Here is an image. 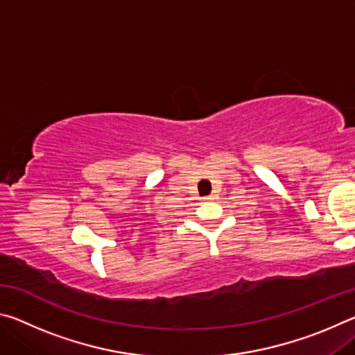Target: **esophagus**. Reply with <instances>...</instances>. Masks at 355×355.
Returning <instances> with one entry per match:
<instances>
[{
	"label": "esophagus",
	"instance_id": "34e87169",
	"mask_svg": "<svg viewBox=\"0 0 355 355\" xmlns=\"http://www.w3.org/2000/svg\"><path fill=\"white\" fill-rule=\"evenodd\" d=\"M213 199H214L213 196H207V197H203V200H205V202H211Z\"/></svg>",
	"mask_w": 355,
	"mask_h": 355
}]
</instances>
